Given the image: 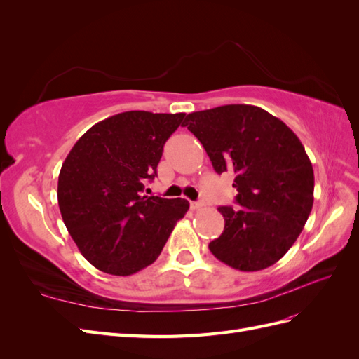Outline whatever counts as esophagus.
Masks as SVG:
<instances>
[{"label": "esophagus", "mask_w": 359, "mask_h": 359, "mask_svg": "<svg viewBox=\"0 0 359 359\" xmlns=\"http://www.w3.org/2000/svg\"><path fill=\"white\" fill-rule=\"evenodd\" d=\"M205 206V202L199 201V202H190V208L194 211V210H201Z\"/></svg>", "instance_id": "esophagus-1"}]
</instances>
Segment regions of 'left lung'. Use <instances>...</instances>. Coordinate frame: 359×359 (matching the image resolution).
I'll use <instances>...</instances> for the list:
<instances>
[{
	"label": "left lung",
	"instance_id": "8db88e82",
	"mask_svg": "<svg viewBox=\"0 0 359 359\" xmlns=\"http://www.w3.org/2000/svg\"><path fill=\"white\" fill-rule=\"evenodd\" d=\"M217 173H233L238 208L220 206L224 231L211 253L253 273L274 265L297 241L313 208L314 173L301 140L266 111L226 104L189 114L186 124Z\"/></svg>",
	"mask_w": 359,
	"mask_h": 359
}]
</instances>
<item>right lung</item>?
Instances as JSON below:
<instances>
[{"label":"right lung","instance_id":"1","mask_svg":"<svg viewBox=\"0 0 359 359\" xmlns=\"http://www.w3.org/2000/svg\"><path fill=\"white\" fill-rule=\"evenodd\" d=\"M186 114L128 111L94 124L74 144L58 177V205L73 241L97 269L132 276L160 256L186 199L145 196L163 145Z\"/></svg>","mask_w":359,"mask_h":359}]
</instances>
